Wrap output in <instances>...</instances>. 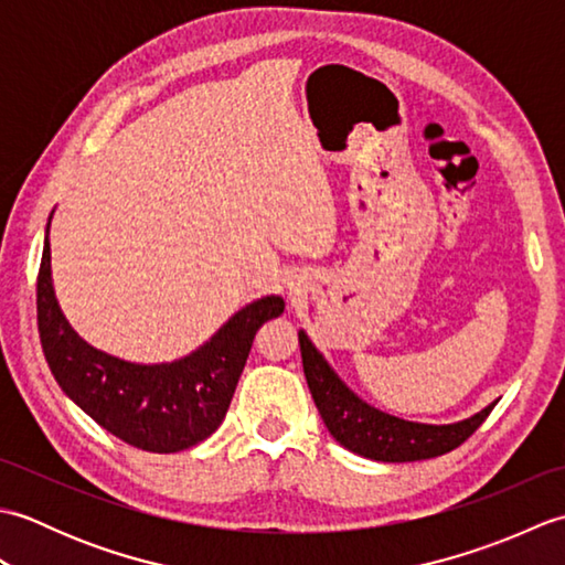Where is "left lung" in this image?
I'll return each instance as SVG.
<instances>
[{"instance_id":"8db88e82","label":"left lung","mask_w":565,"mask_h":565,"mask_svg":"<svg viewBox=\"0 0 565 565\" xmlns=\"http://www.w3.org/2000/svg\"><path fill=\"white\" fill-rule=\"evenodd\" d=\"M298 344H301L303 374L308 381V388L318 405L322 423H326L330 435L338 439L344 449H350L359 456H366V459L386 463L435 459V456L456 449L459 444L471 437L498 403H490L481 413L451 425L411 423V419L383 413L379 407L359 398V395L334 374L328 359L316 350V344L310 342L303 330H298Z\"/></svg>"}]
</instances>
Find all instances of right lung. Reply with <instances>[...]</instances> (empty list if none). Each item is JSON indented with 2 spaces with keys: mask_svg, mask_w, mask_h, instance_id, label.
Masks as SVG:
<instances>
[{
  "mask_svg": "<svg viewBox=\"0 0 565 565\" xmlns=\"http://www.w3.org/2000/svg\"><path fill=\"white\" fill-rule=\"evenodd\" d=\"M53 218V213H51ZM51 218L39 271V332L57 386L94 423L130 447L174 454L211 437L231 407L252 340L284 313L281 296L239 308L199 350L162 364H136L84 342L60 310L51 274Z\"/></svg>",
  "mask_w": 565,
  "mask_h": 565,
  "instance_id": "1",
  "label": "right lung"
}]
</instances>
